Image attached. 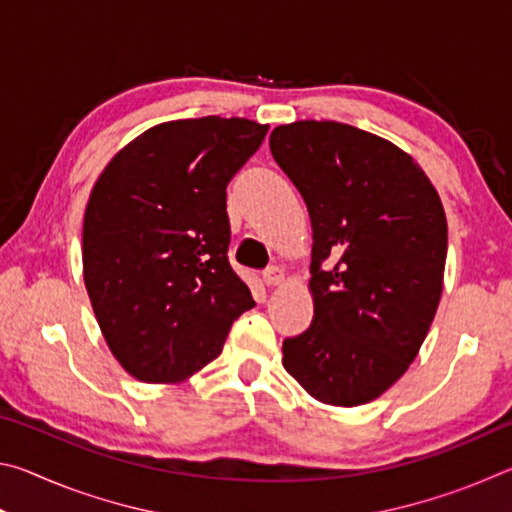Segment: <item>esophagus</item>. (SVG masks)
I'll return each mask as SVG.
<instances>
[{
	"instance_id": "34e87169",
	"label": "esophagus",
	"mask_w": 512,
	"mask_h": 512,
	"mask_svg": "<svg viewBox=\"0 0 512 512\" xmlns=\"http://www.w3.org/2000/svg\"><path fill=\"white\" fill-rule=\"evenodd\" d=\"M262 282L266 284V287H280V284L284 282V273L280 271V268H268V271L262 275Z\"/></svg>"
}]
</instances>
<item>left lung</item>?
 Wrapping results in <instances>:
<instances>
[{
  "mask_svg": "<svg viewBox=\"0 0 512 512\" xmlns=\"http://www.w3.org/2000/svg\"><path fill=\"white\" fill-rule=\"evenodd\" d=\"M268 144L314 237V320L282 343L284 368L323 404L377 400L418 357L443 296V201L409 153L350 124L293 121Z\"/></svg>",
  "mask_w": 512,
  "mask_h": 512,
  "instance_id": "obj_1",
  "label": "left lung"
}]
</instances>
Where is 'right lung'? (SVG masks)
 Instances as JSON below:
<instances>
[{
    "mask_svg": "<svg viewBox=\"0 0 512 512\" xmlns=\"http://www.w3.org/2000/svg\"><path fill=\"white\" fill-rule=\"evenodd\" d=\"M244 117L164 121L115 153L83 219V280L112 357L180 384L219 357L255 307L228 264L225 187L264 142Z\"/></svg>",
    "mask_w": 512,
    "mask_h": 512,
    "instance_id": "1",
    "label": "right lung"
}]
</instances>
